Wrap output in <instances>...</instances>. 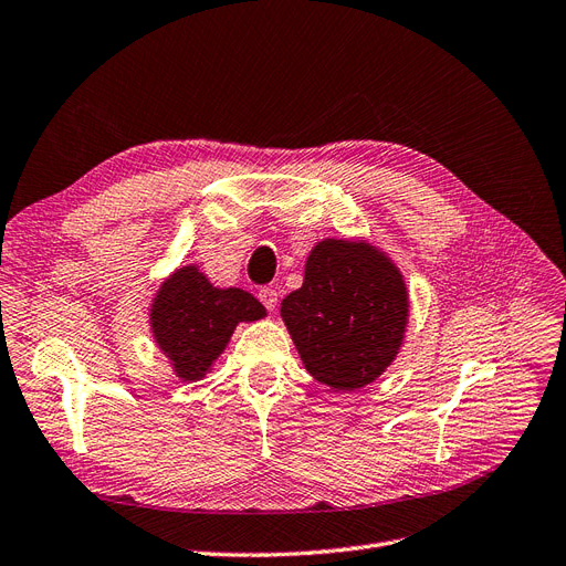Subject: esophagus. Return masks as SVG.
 <instances>
[{
	"mask_svg": "<svg viewBox=\"0 0 566 566\" xmlns=\"http://www.w3.org/2000/svg\"><path fill=\"white\" fill-rule=\"evenodd\" d=\"M258 297H260V302L266 306V311H274V308H276V304H279L276 290H271V287H262Z\"/></svg>",
	"mask_w": 566,
	"mask_h": 566,
	"instance_id": "esophagus-1",
	"label": "esophagus"
}]
</instances>
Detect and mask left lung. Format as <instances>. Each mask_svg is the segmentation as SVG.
I'll return each mask as SVG.
<instances>
[{
    "label": "left lung",
    "mask_w": 566,
    "mask_h": 566,
    "mask_svg": "<svg viewBox=\"0 0 566 566\" xmlns=\"http://www.w3.org/2000/svg\"><path fill=\"white\" fill-rule=\"evenodd\" d=\"M281 318L306 371L334 392L369 386L386 371L409 325L399 266L365 239H323L304 283L281 302Z\"/></svg>",
    "instance_id": "8db88e82"
}]
</instances>
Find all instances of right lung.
I'll list each match as a JSON object with an SVG mask.
<instances>
[{"mask_svg":"<svg viewBox=\"0 0 566 566\" xmlns=\"http://www.w3.org/2000/svg\"><path fill=\"white\" fill-rule=\"evenodd\" d=\"M266 308L241 287H216L197 264L178 266L150 304V332L174 374L195 382L205 378L228 348L239 323H255Z\"/></svg>","mask_w":566,"mask_h":566,"instance_id":"add662e5","label":"right lung"}]
</instances>
